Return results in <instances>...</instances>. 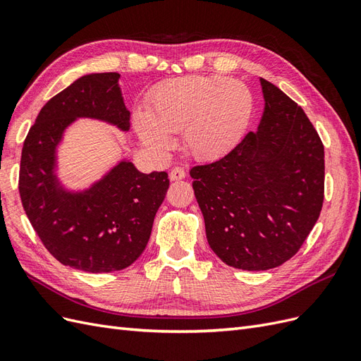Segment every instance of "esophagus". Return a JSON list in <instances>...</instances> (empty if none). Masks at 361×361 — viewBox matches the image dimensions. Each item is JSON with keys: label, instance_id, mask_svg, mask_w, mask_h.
<instances>
[{"label": "esophagus", "instance_id": "obj_1", "mask_svg": "<svg viewBox=\"0 0 361 361\" xmlns=\"http://www.w3.org/2000/svg\"><path fill=\"white\" fill-rule=\"evenodd\" d=\"M187 176V173L182 167H174L170 170V180H180Z\"/></svg>", "mask_w": 361, "mask_h": 361}]
</instances>
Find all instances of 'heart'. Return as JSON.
I'll use <instances>...</instances> for the list:
<instances>
[{
  "label": "heart",
  "mask_w": 361,
  "mask_h": 361,
  "mask_svg": "<svg viewBox=\"0 0 361 361\" xmlns=\"http://www.w3.org/2000/svg\"><path fill=\"white\" fill-rule=\"evenodd\" d=\"M255 114L248 87L218 75H191L161 84L147 111L134 113V128L143 145L162 154L171 134L182 130V146L194 159L211 161L236 147Z\"/></svg>",
  "instance_id": "1"
}]
</instances>
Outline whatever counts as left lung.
<instances>
[{
  "instance_id": "8db88e82",
  "label": "left lung",
  "mask_w": 361,
  "mask_h": 361,
  "mask_svg": "<svg viewBox=\"0 0 361 361\" xmlns=\"http://www.w3.org/2000/svg\"><path fill=\"white\" fill-rule=\"evenodd\" d=\"M265 110L256 133L190 174L206 238L224 264L280 267L301 248L324 202V145L302 108L260 78Z\"/></svg>"
}]
</instances>
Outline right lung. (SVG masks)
<instances>
[{"instance_id":"obj_1","label":"right lung","mask_w":361,"mask_h":361,"mask_svg":"<svg viewBox=\"0 0 361 361\" xmlns=\"http://www.w3.org/2000/svg\"><path fill=\"white\" fill-rule=\"evenodd\" d=\"M116 72L90 73L42 108L24 141L19 194L28 220L49 253L85 272L128 268L143 253L169 190L166 171L140 173L120 161L85 191H68L56 174L57 146L78 117L129 129Z\"/></svg>"}]
</instances>
